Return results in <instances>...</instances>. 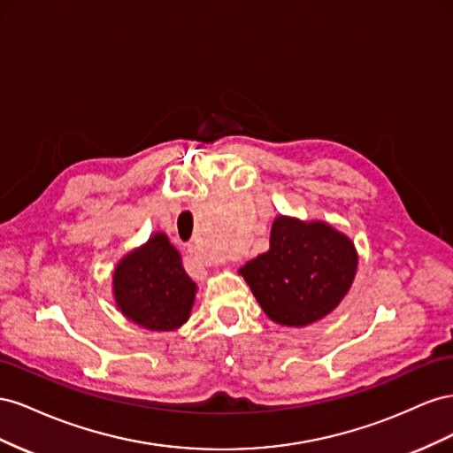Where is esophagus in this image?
<instances>
[{
  "label": "esophagus",
  "mask_w": 453,
  "mask_h": 453,
  "mask_svg": "<svg viewBox=\"0 0 453 453\" xmlns=\"http://www.w3.org/2000/svg\"><path fill=\"white\" fill-rule=\"evenodd\" d=\"M188 252H189V257H191V260H193V262H197L199 265H209V264H211L209 256L204 254V250L199 247V244H196V242L188 244Z\"/></svg>",
  "instance_id": "obj_1"
}]
</instances>
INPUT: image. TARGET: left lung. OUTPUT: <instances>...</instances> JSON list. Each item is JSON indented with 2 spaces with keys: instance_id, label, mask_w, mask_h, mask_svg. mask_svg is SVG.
Segmentation results:
<instances>
[{
  "instance_id": "left-lung-1",
  "label": "left lung",
  "mask_w": 453,
  "mask_h": 453,
  "mask_svg": "<svg viewBox=\"0 0 453 453\" xmlns=\"http://www.w3.org/2000/svg\"><path fill=\"white\" fill-rule=\"evenodd\" d=\"M353 242L322 222L279 216L269 250L241 267L264 313L284 326H307L334 311L357 271Z\"/></svg>"
}]
</instances>
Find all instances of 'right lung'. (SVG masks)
Listing matches in <instances>:
<instances>
[{
  "label": "right lung",
  "mask_w": 453,
  "mask_h": 453,
  "mask_svg": "<svg viewBox=\"0 0 453 453\" xmlns=\"http://www.w3.org/2000/svg\"><path fill=\"white\" fill-rule=\"evenodd\" d=\"M113 294L121 313L148 330H176L189 319L196 282L182 267L165 234L125 256L113 273Z\"/></svg>",
  "instance_id": "add662e5"
}]
</instances>
